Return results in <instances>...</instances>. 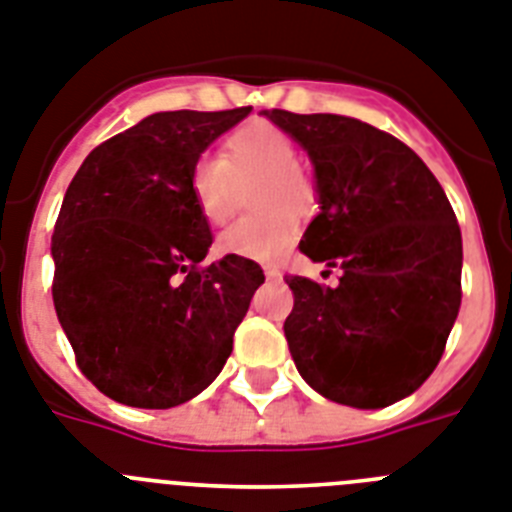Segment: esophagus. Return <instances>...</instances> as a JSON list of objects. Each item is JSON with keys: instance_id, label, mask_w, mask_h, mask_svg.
I'll list each match as a JSON object with an SVG mask.
<instances>
[{"instance_id": "34e87169", "label": "esophagus", "mask_w": 512, "mask_h": 512, "mask_svg": "<svg viewBox=\"0 0 512 512\" xmlns=\"http://www.w3.org/2000/svg\"><path fill=\"white\" fill-rule=\"evenodd\" d=\"M264 274H266V279H279V277H282V272H279L277 266H264Z\"/></svg>"}]
</instances>
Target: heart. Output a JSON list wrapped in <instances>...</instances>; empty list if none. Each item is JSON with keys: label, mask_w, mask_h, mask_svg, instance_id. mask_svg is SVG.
<instances>
[{"label": "heart", "mask_w": 512, "mask_h": 512, "mask_svg": "<svg viewBox=\"0 0 512 512\" xmlns=\"http://www.w3.org/2000/svg\"><path fill=\"white\" fill-rule=\"evenodd\" d=\"M300 152L285 129L256 121L238 129L222 144L220 157L204 155L191 168V196L209 225L235 212L238 186L259 181L251 209L259 214L233 222L217 238L227 256L253 261H274L285 256L298 235V212L308 214L316 204V186L303 168Z\"/></svg>", "instance_id": "1"}]
</instances>
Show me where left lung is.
I'll list each match as a JSON object with an SVG mask.
<instances>
[{
    "instance_id": "left-lung-1",
    "label": "left lung",
    "mask_w": 512,
    "mask_h": 512,
    "mask_svg": "<svg viewBox=\"0 0 512 512\" xmlns=\"http://www.w3.org/2000/svg\"><path fill=\"white\" fill-rule=\"evenodd\" d=\"M308 152L318 214L300 251L339 266L336 287L287 277L285 336L313 391L381 409L417 391L461 308L464 246L438 178L404 142L334 113L264 111Z\"/></svg>"
}]
</instances>
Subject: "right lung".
Listing matches in <instances>:
<instances>
[{
  "label": "right lung",
  "instance_id": "right-lung-1",
  "mask_svg": "<svg viewBox=\"0 0 512 512\" xmlns=\"http://www.w3.org/2000/svg\"><path fill=\"white\" fill-rule=\"evenodd\" d=\"M251 113L165 111L95 147L69 183L51 238L54 308L77 365L108 399L170 409L220 375L259 264L212 246L191 168Z\"/></svg>",
  "mask_w": 512,
  "mask_h": 512
}]
</instances>
